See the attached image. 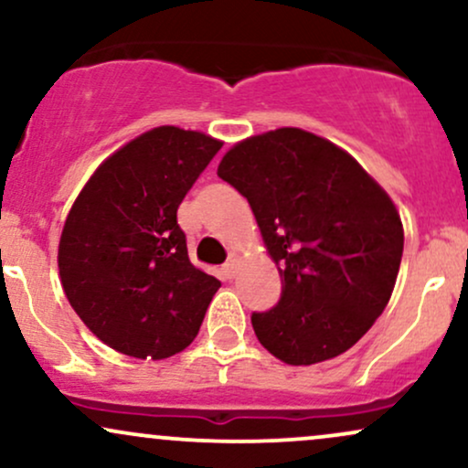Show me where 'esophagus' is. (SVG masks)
<instances>
[{
  "mask_svg": "<svg viewBox=\"0 0 468 468\" xmlns=\"http://www.w3.org/2000/svg\"><path fill=\"white\" fill-rule=\"evenodd\" d=\"M222 272H224V277H227V279H233L235 272H238V260H235V257H230L227 264H224Z\"/></svg>",
  "mask_w": 468,
  "mask_h": 468,
  "instance_id": "1",
  "label": "esophagus"
}]
</instances>
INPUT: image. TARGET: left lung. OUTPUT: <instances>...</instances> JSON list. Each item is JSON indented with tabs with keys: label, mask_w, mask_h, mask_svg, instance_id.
I'll return each mask as SVG.
<instances>
[{
	"label": "left lung",
	"mask_w": 468,
	"mask_h": 468,
	"mask_svg": "<svg viewBox=\"0 0 468 468\" xmlns=\"http://www.w3.org/2000/svg\"><path fill=\"white\" fill-rule=\"evenodd\" d=\"M218 176L249 200L282 277L275 308L250 316L261 346L288 365L350 350L399 277L405 233L391 197L350 154L297 127L238 143Z\"/></svg>",
	"instance_id": "1"
}]
</instances>
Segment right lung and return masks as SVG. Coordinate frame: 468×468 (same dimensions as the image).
<instances>
[{"instance_id": "obj_1", "label": "right lung", "mask_w": 468, "mask_h": 468, "mask_svg": "<svg viewBox=\"0 0 468 468\" xmlns=\"http://www.w3.org/2000/svg\"><path fill=\"white\" fill-rule=\"evenodd\" d=\"M219 149L202 132L155 127L112 154L69 208L63 292L112 350L160 361L197 336L219 282L189 261L178 207Z\"/></svg>"}]
</instances>
